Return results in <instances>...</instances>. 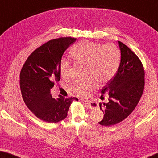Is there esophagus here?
I'll list each match as a JSON object with an SVG mask.
<instances>
[{
	"mask_svg": "<svg viewBox=\"0 0 158 158\" xmlns=\"http://www.w3.org/2000/svg\"><path fill=\"white\" fill-rule=\"evenodd\" d=\"M83 102H84L85 104V105H86V106H89V107L90 109H92L95 108V105H93V104H92L91 102H90L87 101V100H83Z\"/></svg>",
	"mask_w": 158,
	"mask_h": 158,
	"instance_id": "34e87169",
	"label": "esophagus"
}]
</instances>
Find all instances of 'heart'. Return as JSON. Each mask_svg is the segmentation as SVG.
Wrapping results in <instances>:
<instances>
[{
	"instance_id": "heart-1",
	"label": "heart",
	"mask_w": 158,
	"mask_h": 158,
	"mask_svg": "<svg viewBox=\"0 0 158 158\" xmlns=\"http://www.w3.org/2000/svg\"><path fill=\"white\" fill-rule=\"evenodd\" d=\"M71 56L77 63L86 65V75L91 78L77 81L71 90L80 96H85L95 89L96 81L103 84L109 82L116 75L121 63V52L114 44H102L90 41H81L74 45ZM70 62L62 58L60 71L64 77H68Z\"/></svg>"
}]
</instances>
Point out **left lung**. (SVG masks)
Wrapping results in <instances>:
<instances>
[{
  "label": "left lung",
  "instance_id": "8db88e82",
  "mask_svg": "<svg viewBox=\"0 0 158 158\" xmlns=\"http://www.w3.org/2000/svg\"><path fill=\"white\" fill-rule=\"evenodd\" d=\"M118 42L121 63L114 78L102 90L100 98L108 95L106 103H100L104 113L99 124L109 126L123 121L137 106L144 89V69L137 55L123 42Z\"/></svg>",
  "mask_w": 158,
  "mask_h": 158
}]
</instances>
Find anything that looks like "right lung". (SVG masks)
<instances>
[{"mask_svg": "<svg viewBox=\"0 0 158 158\" xmlns=\"http://www.w3.org/2000/svg\"><path fill=\"white\" fill-rule=\"evenodd\" d=\"M76 41L71 37L46 42L29 56L20 73V89L26 105L39 119L58 123L65 119L76 98H53L50 90L60 79V63L63 54Z\"/></svg>", "mask_w": 158, "mask_h": 158, "instance_id": "add662e5", "label": "right lung"}]
</instances>
